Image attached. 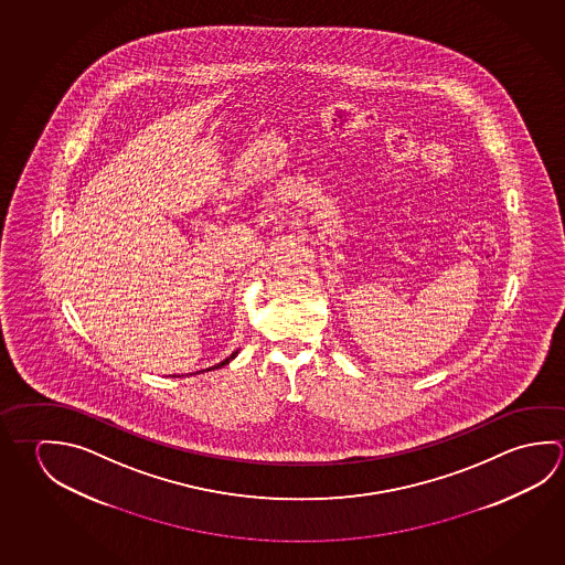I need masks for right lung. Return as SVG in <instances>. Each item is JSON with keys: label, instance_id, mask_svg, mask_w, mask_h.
<instances>
[{"label": "right lung", "instance_id": "obj_1", "mask_svg": "<svg viewBox=\"0 0 565 565\" xmlns=\"http://www.w3.org/2000/svg\"><path fill=\"white\" fill-rule=\"evenodd\" d=\"M238 353H239V349H236V351H234V353H232V355L226 356V359H224V361H222V363H218V365L209 366V369H206V371H204V369H202V371H196V373H190V375H200V373H209V371H214V369H222V366L228 365V363H230V361H232V359H236V356H238Z\"/></svg>", "mask_w": 565, "mask_h": 565}]
</instances>
